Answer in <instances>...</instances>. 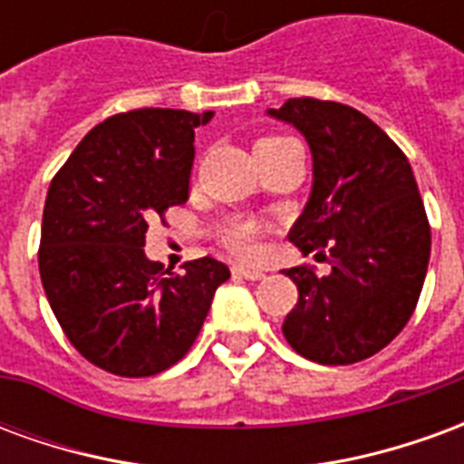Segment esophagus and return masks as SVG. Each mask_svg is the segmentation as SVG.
Listing matches in <instances>:
<instances>
[{
  "mask_svg": "<svg viewBox=\"0 0 464 464\" xmlns=\"http://www.w3.org/2000/svg\"><path fill=\"white\" fill-rule=\"evenodd\" d=\"M233 273L246 278V281H261V278H266V271L253 268V266H233Z\"/></svg>",
  "mask_w": 464,
  "mask_h": 464,
  "instance_id": "1",
  "label": "esophagus"
}]
</instances>
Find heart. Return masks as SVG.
Returning <instances> with one entry per match:
<instances>
[{
    "instance_id": "obj_1",
    "label": "heart",
    "mask_w": 464,
    "mask_h": 464,
    "mask_svg": "<svg viewBox=\"0 0 464 464\" xmlns=\"http://www.w3.org/2000/svg\"><path fill=\"white\" fill-rule=\"evenodd\" d=\"M278 141H285V139H261L256 143V149H263V146H271V143ZM256 238H258V226L256 223H233L228 233H226V243L238 256H251L253 248H256Z\"/></svg>"
}]
</instances>
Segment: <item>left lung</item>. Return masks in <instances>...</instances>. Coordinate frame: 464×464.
Segmentation results:
<instances>
[{
    "mask_svg": "<svg viewBox=\"0 0 464 464\" xmlns=\"http://www.w3.org/2000/svg\"><path fill=\"white\" fill-rule=\"evenodd\" d=\"M266 114L298 129L313 156L311 196L288 238L331 263L328 276L283 271L298 285L283 335L321 365L370 358L405 328L428 273L430 226L410 161L345 104L288 99Z\"/></svg>",
    "mask_w": 464,
    "mask_h": 464,
    "instance_id": "obj_1",
    "label": "left lung"
}]
</instances>
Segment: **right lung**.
<instances>
[{"label": "right lung", "mask_w": 464, "mask_h": 464, "mask_svg": "<svg viewBox=\"0 0 464 464\" xmlns=\"http://www.w3.org/2000/svg\"><path fill=\"white\" fill-rule=\"evenodd\" d=\"M213 111L136 109L94 126L49 186L39 273L56 321L89 362L149 378L188 353L231 271L171 273L146 258L153 216L188 198L193 131Z\"/></svg>", "instance_id": "1"}]
</instances>
